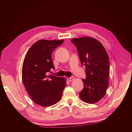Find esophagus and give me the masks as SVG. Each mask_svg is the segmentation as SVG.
<instances>
[{"label": "esophagus", "mask_w": 132, "mask_h": 132, "mask_svg": "<svg viewBox=\"0 0 132 132\" xmlns=\"http://www.w3.org/2000/svg\"><path fill=\"white\" fill-rule=\"evenodd\" d=\"M74 79V77H70V78H67V80H68V81H69V82H71V81L73 80Z\"/></svg>", "instance_id": "1"}]
</instances>
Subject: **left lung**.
Segmentation results:
<instances>
[{
	"instance_id": "8db88e82",
	"label": "left lung",
	"mask_w": 132,
	"mask_h": 132,
	"mask_svg": "<svg viewBox=\"0 0 132 132\" xmlns=\"http://www.w3.org/2000/svg\"><path fill=\"white\" fill-rule=\"evenodd\" d=\"M80 63L85 66L86 78L82 79L83 89L79 93L83 102L93 104L104 96L109 82V57L105 48L95 38L83 37L73 38Z\"/></svg>"
}]
</instances>
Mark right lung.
I'll return each instance as SVG.
<instances>
[{
  "mask_svg": "<svg viewBox=\"0 0 132 132\" xmlns=\"http://www.w3.org/2000/svg\"><path fill=\"white\" fill-rule=\"evenodd\" d=\"M63 40H39L27 52L22 68V79L30 98L37 104L49 106L60 102L66 85L63 77L47 75L54 69L52 53Z\"/></svg>",
  "mask_w": 132,
  "mask_h": 132,
  "instance_id": "right-lung-1",
  "label": "right lung"
}]
</instances>
